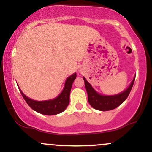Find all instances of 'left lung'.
I'll return each instance as SVG.
<instances>
[{
	"label": "left lung",
	"mask_w": 152,
	"mask_h": 152,
	"mask_svg": "<svg viewBox=\"0 0 152 152\" xmlns=\"http://www.w3.org/2000/svg\"><path fill=\"white\" fill-rule=\"evenodd\" d=\"M136 76L131 82L130 85L121 93L115 95H103L98 93L87 81L86 78L83 77L85 86L88 94V102L94 109L102 111H106L116 109L124 102L128 97L132 86H133Z\"/></svg>",
	"instance_id": "obj_1"
}]
</instances>
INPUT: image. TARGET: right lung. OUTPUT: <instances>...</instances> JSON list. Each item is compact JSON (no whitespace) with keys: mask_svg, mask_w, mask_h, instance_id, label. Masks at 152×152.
Segmentation results:
<instances>
[{"mask_svg":"<svg viewBox=\"0 0 152 152\" xmlns=\"http://www.w3.org/2000/svg\"><path fill=\"white\" fill-rule=\"evenodd\" d=\"M76 78V73L69 76L66 78L64 87L61 94L56 98L45 101H36L28 98L23 93L18 86V87L23 99H25L26 103L28 104L31 109L41 114L51 116V115H56L63 112L69 105L71 86Z\"/></svg>","mask_w":152,"mask_h":152,"instance_id":"1","label":"right lung"}]
</instances>
